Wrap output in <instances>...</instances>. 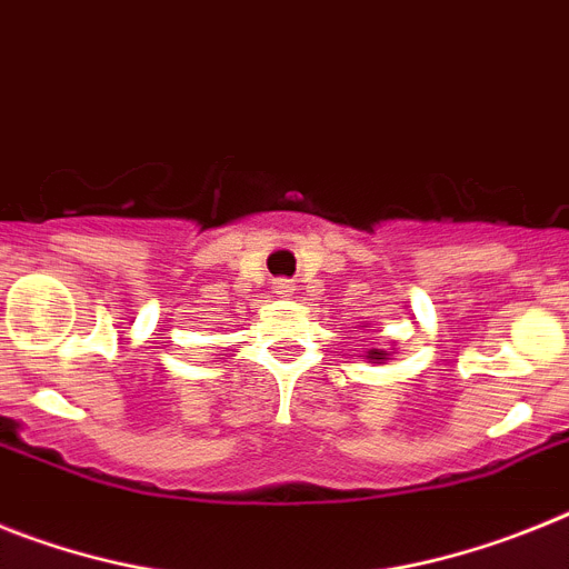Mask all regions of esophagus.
<instances>
[{"label":"esophagus","instance_id":"esophagus-1","mask_svg":"<svg viewBox=\"0 0 569 569\" xmlns=\"http://www.w3.org/2000/svg\"><path fill=\"white\" fill-rule=\"evenodd\" d=\"M274 295L283 300H289L291 295H295V283H291V280H278V283H274Z\"/></svg>","mask_w":569,"mask_h":569}]
</instances>
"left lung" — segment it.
<instances>
[{
  "mask_svg": "<svg viewBox=\"0 0 569 569\" xmlns=\"http://www.w3.org/2000/svg\"><path fill=\"white\" fill-rule=\"evenodd\" d=\"M392 349H395V343H392ZM392 355L395 352H389V349H369L367 360L369 363H383V360H392Z\"/></svg>",
  "mask_w": 569,
  "mask_h": 569,
  "instance_id": "left-lung-1",
  "label": "left lung"
}]
</instances>
